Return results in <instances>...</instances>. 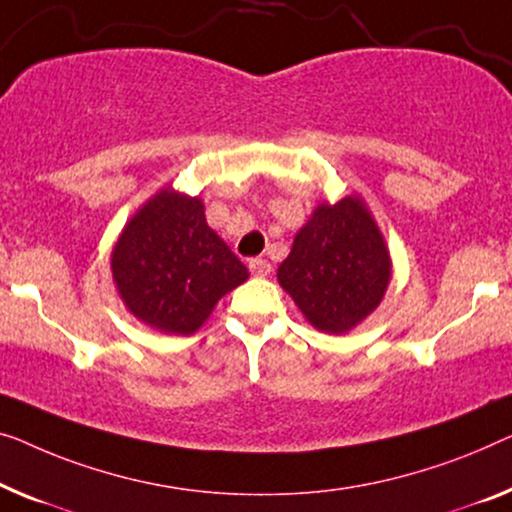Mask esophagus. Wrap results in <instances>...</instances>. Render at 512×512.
I'll return each mask as SVG.
<instances>
[{"mask_svg":"<svg viewBox=\"0 0 512 512\" xmlns=\"http://www.w3.org/2000/svg\"><path fill=\"white\" fill-rule=\"evenodd\" d=\"M248 266H250V273H253V276H257V278L271 276V262H269V259L253 257V259H250Z\"/></svg>","mask_w":512,"mask_h":512,"instance_id":"34e87169","label":"esophagus"}]
</instances>
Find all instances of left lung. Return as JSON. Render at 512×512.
<instances>
[{
    "instance_id": "obj_1",
    "label": "left lung",
    "mask_w": 512,
    "mask_h": 512,
    "mask_svg": "<svg viewBox=\"0 0 512 512\" xmlns=\"http://www.w3.org/2000/svg\"><path fill=\"white\" fill-rule=\"evenodd\" d=\"M278 280L319 331L347 333L377 308L391 280V259L361 200L319 204Z\"/></svg>"
}]
</instances>
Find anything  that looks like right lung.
Returning <instances> with one entry per match:
<instances>
[{
    "mask_svg": "<svg viewBox=\"0 0 512 512\" xmlns=\"http://www.w3.org/2000/svg\"><path fill=\"white\" fill-rule=\"evenodd\" d=\"M112 276L126 308L158 331L195 333L248 269L211 230L197 197L160 190L112 250Z\"/></svg>",
    "mask_w": 512,
    "mask_h": 512,
    "instance_id": "add662e5",
    "label": "right lung"
}]
</instances>
